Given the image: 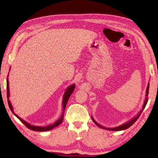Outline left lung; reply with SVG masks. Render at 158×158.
I'll return each mask as SVG.
<instances>
[{
	"label": "left lung",
	"mask_w": 158,
	"mask_h": 158,
	"mask_svg": "<svg viewBox=\"0 0 158 158\" xmlns=\"http://www.w3.org/2000/svg\"><path fill=\"white\" fill-rule=\"evenodd\" d=\"M149 86H150V83H148V87H147V88H146V98H145V101H144V105H143V106H142V110H140V112L138 113L135 117H133V118L131 119V120L128 121L127 122V123H125L123 124V125H120V126H118V127H113V128H108V127H103V126H102L101 125H99V123H98L96 121H95L94 120V118L92 117V118L93 121L94 122V123L95 124V125H96L97 126H98L99 127L102 128H103V129H106V130H108V131H119L125 130V129H127V128H129L130 127H131V126L133 125V124L135 123L137 121V119H138V118H139V117H140V115L141 114L142 112L143 111V110L144 109V108H145V107H146V106L147 102H148V97H147V96H148V92H149Z\"/></svg>",
	"instance_id": "left-lung-1"
}]
</instances>
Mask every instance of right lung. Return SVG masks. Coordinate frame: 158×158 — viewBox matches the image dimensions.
Returning a JSON list of instances; mask_svg holds the SVG:
<instances>
[{"label": "right lung", "instance_id": "right-lung-1", "mask_svg": "<svg viewBox=\"0 0 158 158\" xmlns=\"http://www.w3.org/2000/svg\"><path fill=\"white\" fill-rule=\"evenodd\" d=\"M8 76H7V80H6V88H7V98H8V106H9V107H10L12 113L23 124V125H26L28 128H30V130H31V131H38V132L50 131V130H52V128H54L56 127H58L59 125H60L61 123L63 122V118H64V109H65V107H66V103H67L68 100H69L70 96L71 95V94L73 93L74 90L75 89V84H73V85H70V86H69L67 88V89H66L65 92L64 94L63 98V102H62V104H63V113H62V115L60 117V118H59L58 120L56 121L53 124H51V125H49L45 126V127H39V126L31 125L30 123H28L27 122L25 121L24 120H23L22 118H21L18 115H17V114L15 113H14L12 106V104L10 103V99H9V97H10V93H9V82H8Z\"/></svg>", "mask_w": 158, "mask_h": 158}]
</instances>
